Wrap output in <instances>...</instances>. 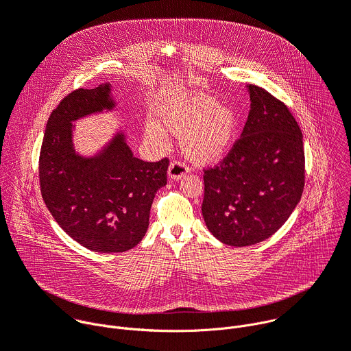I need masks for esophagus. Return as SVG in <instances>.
Listing matches in <instances>:
<instances>
[{"mask_svg":"<svg viewBox=\"0 0 351 351\" xmlns=\"http://www.w3.org/2000/svg\"><path fill=\"white\" fill-rule=\"evenodd\" d=\"M187 171H189V167L184 162H182L180 160H175L169 165L168 175L171 179H180Z\"/></svg>","mask_w":351,"mask_h":351,"instance_id":"1","label":"esophagus"}]
</instances>
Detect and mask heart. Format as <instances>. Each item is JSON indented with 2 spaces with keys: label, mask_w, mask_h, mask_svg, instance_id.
Returning <instances> with one entry per match:
<instances>
[{
  "label": "heart",
  "mask_w": 351,
  "mask_h": 351,
  "mask_svg": "<svg viewBox=\"0 0 351 351\" xmlns=\"http://www.w3.org/2000/svg\"><path fill=\"white\" fill-rule=\"evenodd\" d=\"M161 125L182 137L186 156L197 164H214L222 160L236 138L237 115L232 107L218 104L206 94H187L172 103L161 115ZM147 137L165 143V132L156 123L145 129Z\"/></svg>",
  "instance_id": "obj_1"
}]
</instances>
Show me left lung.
Instances as JSON below:
<instances>
[{
	"label": "left lung",
	"mask_w": 351,
	"mask_h": 351,
	"mask_svg": "<svg viewBox=\"0 0 351 351\" xmlns=\"http://www.w3.org/2000/svg\"><path fill=\"white\" fill-rule=\"evenodd\" d=\"M250 107L241 136L215 167L204 168L203 217L222 243L243 247L271 237L302 198L303 133L287 106L247 84Z\"/></svg>",
	"instance_id": "8db88e82"
}]
</instances>
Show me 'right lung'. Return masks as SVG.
I'll return each instance as SVG.
<instances>
[{
    "mask_svg": "<svg viewBox=\"0 0 351 351\" xmlns=\"http://www.w3.org/2000/svg\"><path fill=\"white\" fill-rule=\"evenodd\" d=\"M110 84L76 88L61 99L47 122L38 178L44 203L58 225L97 253H123L144 237L149 210L167 184L169 160L133 157L122 133L93 158L75 154L72 121L111 110Z\"/></svg>",
    "mask_w": 351,
    "mask_h": 351,
    "instance_id": "right-lung-1",
    "label": "right lung"
}]
</instances>
